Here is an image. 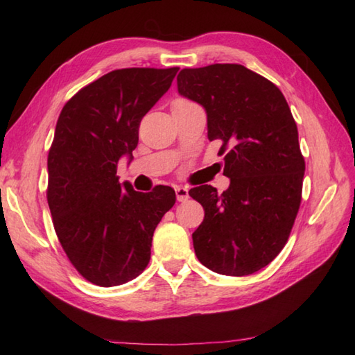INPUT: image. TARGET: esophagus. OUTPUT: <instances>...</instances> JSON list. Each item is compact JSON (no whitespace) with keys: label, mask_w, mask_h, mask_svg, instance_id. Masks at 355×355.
<instances>
[{"label":"esophagus","mask_w":355,"mask_h":355,"mask_svg":"<svg viewBox=\"0 0 355 355\" xmlns=\"http://www.w3.org/2000/svg\"><path fill=\"white\" fill-rule=\"evenodd\" d=\"M175 195L178 201H187L189 200V189H186V187H177Z\"/></svg>","instance_id":"1"}]
</instances>
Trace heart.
Returning <instances> with one entry per match:
<instances>
[{
  "instance_id": "obj_1",
  "label": "heart",
  "mask_w": 355,
  "mask_h": 355,
  "mask_svg": "<svg viewBox=\"0 0 355 355\" xmlns=\"http://www.w3.org/2000/svg\"><path fill=\"white\" fill-rule=\"evenodd\" d=\"M192 102H189V101H184V99H178V101H175L173 102V107H184V105H191Z\"/></svg>"
}]
</instances>
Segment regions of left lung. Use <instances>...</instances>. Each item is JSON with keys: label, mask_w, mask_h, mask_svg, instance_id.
Returning <instances> with one entry per match:
<instances>
[{"label": "left lung", "mask_w": 355, "mask_h": 355, "mask_svg": "<svg viewBox=\"0 0 355 355\" xmlns=\"http://www.w3.org/2000/svg\"><path fill=\"white\" fill-rule=\"evenodd\" d=\"M177 88L206 110L207 137L221 141L230 178L223 193L210 184L189 191L205 209L192 233L195 254L215 273L252 275L281 253L300 206L296 122L281 89L239 64L184 69Z\"/></svg>", "instance_id": "obj_1"}]
</instances>
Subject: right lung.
<instances>
[{
    "label": "right lung",
    "instance_id": "obj_1",
    "mask_svg": "<svg viewBox=\"0 0 355 355\" xmlns=\"http://www.w3.org/2000/svg\"><path fill=\"white\" fill-rule=\"evenodd\" d=\"M178 69L114 70L82 88L59 114L49 153L47 200L56 235L87 281L116 286L146 268L157 224L175 191L119 183L132 160L143 116L168 92Z\"/></svg>",
    "mask_w": 355,
    "mask_h": 355
}]
</instances>
